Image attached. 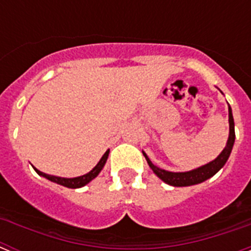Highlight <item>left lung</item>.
Segmentation results:
<instances>
[{
	"instance_id": "1",
	"label": "left lung",
	"mask_w": 251,
	"mask_h": 251,
	"mask_svg": "<svg viewBox=\"0 0 251 251\" xmlns=\"http://www.w3.org/2000/svg\"><path fill=\"white\" fill-rule=\"evenodd\" d=\"M234 142L235 124L234 118H232V110L229 105V138H227V142H226V146L223 150V152H221L214 161L208 162L206 165L201 166V167L199 168H195V170L186 171V172H171V171L162 170V168L153 165L145 152H143V156L147 159V163L151 167V170H152L153 172H154V175H156L158 178H161L163 182H166L170 186H175V187H185V186H192L203 182L206 179L211 178L214 175H216L217 172L224 167L226 161L229 159L230 153H231L232 147H234Z\"/></svg>"
}]
</instances>
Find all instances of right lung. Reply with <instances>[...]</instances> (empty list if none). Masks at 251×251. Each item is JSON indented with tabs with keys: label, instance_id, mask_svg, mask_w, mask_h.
I'll use <instances>...</instances> for the list:
<instances>
[{
	"label": "right lung",
	"instance_id": "obj_1",
	"mask_svg": "<svg viewBox=\"0 0 251 251\" xmlns=\"http://www.w3.org/2000/svg\"><path fill=\"white\" fill-rule=\"evenodd\" d=\"M108 156H109V150L104 153L103 157L100 158V161L97 163V166H95L90 172L83 175V176L73 177V178H66V177H59V176H52V175L44 174V172L39 171L37 168H35L34 166H32V167H34V170L36 171L37 175H40L41 177H45V178H48L49 181H51V182H55L57 183V185H61L64 186V187H68V188H80L83 187V186L88 185L90 181H93L95 177L100 174V171L103 170V167L105 166V162L106 159H108Z\"/></svg>",
	"mask_w": 251,
	"mask_h": 251
}]
</instances>
